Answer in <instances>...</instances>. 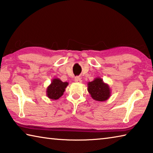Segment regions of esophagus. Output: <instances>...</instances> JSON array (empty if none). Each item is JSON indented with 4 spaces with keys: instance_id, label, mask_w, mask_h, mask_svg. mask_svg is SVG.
Returning <instances> with one entry per match:
<instances>
[{
    "instance_id": "1",
    "label": "esophagus",
    "mask_w": 153,
    "mask_h": 153,
    "mask_svg": "<svg viewBox=\"0 0 153 153\" xmlns=\"http://www.w3.org/2000/svg\"><path fill=\"white\" fill-rule=\"evenodd\" d=\"M74 80H75V82H77V83H81V82H82V79L80 78L79 77H75V78H74Z\"/></svg>"
}]
</instances>
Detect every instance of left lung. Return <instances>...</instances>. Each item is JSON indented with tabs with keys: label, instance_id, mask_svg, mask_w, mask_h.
Returning a JSON list of instances; mask_svg holds the SVG:
<instances>
[{
	"label": "left lung",
	"instance_id": "left-lung-1",
	"mask_svg": "<svg viewBox=\"0 0 153 153\" xmlns=\"http://www.w3.org/2000/svg\"><path fill=\"white\" fill-rule=\"evenodd\" d=\"M88 91L93 99L100 102L108 100L111 93L109 85L98 77L93 81L88 82Z\"/></svg>",
	"mask_w": 153,
	"mask_h": 153
}]
</instances>
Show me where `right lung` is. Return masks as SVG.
<instances>
[{
	"instance_id": "obj_1",
	"label": "right lung",
	"mask_w": 153,
	"mask_h": 153,
	"mask_svg": "<svg viewBox=\"0 0 153 153\" xmlns=\"http://www.w3.org/2000/svg\"><path fill=\"white\" fill-rule=\"evenodd\" d=\"M69 83L62 82L59 78H54L46 88V96L51 100H56L63 96Z\"/></svg>"
}]
</instances>
